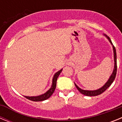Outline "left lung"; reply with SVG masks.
<instances>
[{
  "instance_id": "1",
  "label": "left lung",
  "mask_w": 122,
  "mask_h": 122,
  "mask_svg": "<svg viewBox=\"0 0 122 122\" xmlns=\"http://www.w3.org/2000/svg\"><path fill=\"white\" fill-rule=\"evenodd\" d=\"M107 38V39H108L109 41L111 43V44L112 46V48H113V52H114V70H113L112 73L111 74V75L110 76L109 78L107 80V81L104 84V86L103 87H101V88L100 89H97V90H83V89H81V88L78 87L77 85L74 83V84H75V86L77 89V90L79 91L80 92V93H81L82 94L86 96H89V97H93V96H97L101 94V93L104 92L106 89L109 87L112 84V83L114 82V79L116 78V73H117V54H116V48L114 47V45H112V43L111 40L110 39V38L108 36L106 35V34H103Z\"/></svg>"
}]
</instances>
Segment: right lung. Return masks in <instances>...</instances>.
Listing matches in <instances>:
<instances>
[{"label":"right lung","instance_id":"1","mask_svg":"<svg viewBox=\"0 0 122 122\" xmlns=\"http://www.w3.org/2000/svg\"><path fill=\"white\" fill-rule=\"evenodd\" d=\"M62 70H63V69H61V70H59V71H57V73H55V74L54 75L53 78H52V83L51 87V88L48 90V91L46 92V93H43V94L42 95H40L35 96V97H27V96H24V97L26 98H27L28 100H31V101H42L49 98L52 95V93H53L54 92L55 89H56L57 80V78L58 77H59V75H60V73L62 72Z\"/></svg>","mask_w":122,"mask_h":122}]
</instances>
